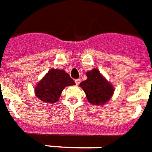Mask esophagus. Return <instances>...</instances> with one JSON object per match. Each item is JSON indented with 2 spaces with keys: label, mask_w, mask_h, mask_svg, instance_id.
Here are the masks:
<instances>
[{
  "label": "esophagus",
  "mask_w": 152,
  "mask_h": 152,
  "mask_svg": "<svg viewBox=\"0 0 152 152\" xmlns=\"http://www.w3.org/2000/svg\"><path fill=\"white\" fill-rule=\"evenodd\" d=\"M80 79H76V80H75V82H76V85H80Z\"/></svg>",
  "instance_id": "obj_1"
}]
</instances>
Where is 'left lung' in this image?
Wrapping results in <instances>:
<instances>
[{
	"mask_svg": "<svg viewBox=\"0 0 152 152\" xmlns=\"http://www.w3.org/2000/svg\"><path fill=\"white\" fill-rule=\"evenodd\" d=\"M86 76L87 80L82 81L80 87L85 93L88 102L94 105L106 104L113 95V85L96 68L87 72Z\"/></svg>",
	"mask_w": 152,
	"mask_h": 152,
	"instance_id": "8db88e82",
	"label": "left lung"
}]
</instances>
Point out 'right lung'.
<instances>
[{
    "mask_svg": "<svg viewBox=\"0 0 152 152\" xmlns=\"http://www.w3.org/2000/svg\"><path fill=\"white\" fill-rule=\"evenodd\" d=\"M75 85L64 70L51 68L36 85L34 94L40 101L53 104L59 100L65 87Z\"/></svg>",
    "mask_w": 152,
    "mask_h": 152,
    "instance_id": "1",
    "label": "right lung"
}]
</instances>
